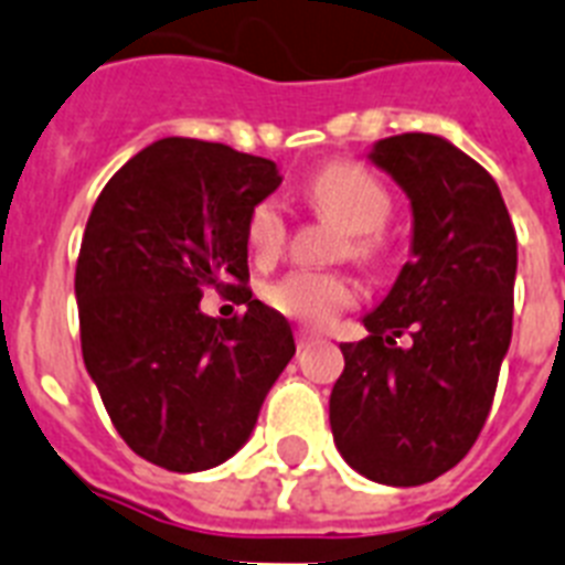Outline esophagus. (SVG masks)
<instances>
[{"label":"esophagus","mask_w":565,"mask_h":565,"mask_svg":"<svg viewBox=\"0 0 565 565\" xmlns=\"http://www.w3.org/2000/svg\"><path fill=\"white\" fill-rule=\"evenodd\" d=\"M316 339H319V337H316L313 330H305V328H298V330H296V345H298V351H301V348L310 345V342H316Z\"/></svg>","instance_id":"34e87169"}]
</instances>
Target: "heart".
Segmentation results:
<instances>
[{
  "label": "heart",
  "mask_w": 565,
  "mask_h": 565,
  "mask_svg": "<svg viewBox=\"0 0 565 565\" xmlns=\"http://www.w3.org/2000/svg\"><path fill=\"white\" fill-rule=\"evenodd\" d=\"M305 200L322 217L345 228L337 255L374 264L386 252V226L392 196L369 168L356 162H330L305 182ZM287 243V217L275 200H260L246 217V246L260 264L281 255ZM267 305L305 324H328L356 301V287L337 269H292L264 290Z\"/></svg>",
  "instance_id": "1"
}]
</instances>
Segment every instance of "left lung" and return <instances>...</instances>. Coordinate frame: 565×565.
<instances>
[{
	"label": "left lung",
	"mask_w": 565,
	"mask_h": 565,
	"mask_svg": "<svg viewBox=\"0 0 565 565\" xmlns=\"http://www.w3.org/2000/svg\"><path fill=\"white\" fill-rule=\"evenodd\" d=\"M371 159L409 194L415 241L365 316L369 337L342 345L330 429L356 473L412 488L452 470L488 420L511 345L516 232L493 177L449 141L401 132Z\"/></svg>",
	"instance_id": "1"
}]
</instances>
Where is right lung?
Listing matches in <instances>:
<instances>
[{
  "label": "right lung",
  "instance_id": "1",
  "mask_svg": "<svg viewBox=\"0 0 565 565\" xmlns=\"http://www.w3.org/2000/svg\"><path fill=\"white\" fill-rule=\"evenodd\" d=\"M275 162L200 139L136 153L92 205L75 269L81 351L124 444L173 473L223 465L296 354L290 322L249 290L246 217ZM205 289L247 313H199Z\"/></svg>",
  "mask_w": 565,
  "mask_h": 565
}]
</instances>
